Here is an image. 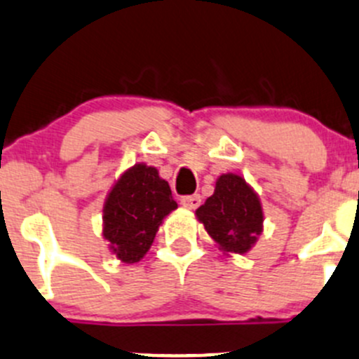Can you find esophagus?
<instances>
[{"label": "esophagus", "mask_w": 359, "mask_h": 359, "mask_svg": "<svg viewBox=\"0 0 359 359\" xmlns=\"http://www.w3.org/2000/svg\"><path fill=\"white\" fill-rule=\"evenodd\" d=\"M201 203V196L200 194H191V196H184L182 200H180V205L186 208H189V210H194V208L200 207Z\"/></svg>", "instance_id": "obj_1"}]
</instances>
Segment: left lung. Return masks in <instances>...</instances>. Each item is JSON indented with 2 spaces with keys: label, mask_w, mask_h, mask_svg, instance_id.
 <instances>
[{
  "label": "left lung",
  "mask_w": 359,
  "mask_h": 359,
  "mask_svg": "<svg viewBox=\"0 0 359 359\" xmlns=\"http://www.w3.org/2000/svg\"><path fill=\"white\" fill-rule=\"evenodd\" d=\"M196 219L205 226L219 250L245 254L263 233V207L256 191L236 173H222L212 196L196 208Z\"/></svg>",
  "instance_id": "1"
}]
</instances>
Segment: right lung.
<instances>
[{"instance_id": "obj_1", "label": "right lung", "mask_w": 359, "mask_h": 359, "mask_svg": "<svg viewBox=\"0 0 359 359\" xmlns=\"http://www.w3.org/2000/svg\"><path fill=\"white\" fill-rule=\"evenodd\" d=\"M175 208L172 189L154 166L138 163L124 170L103 205V238L110 252L126 264L138 263Z\"/></svg>"}]
</instances>
